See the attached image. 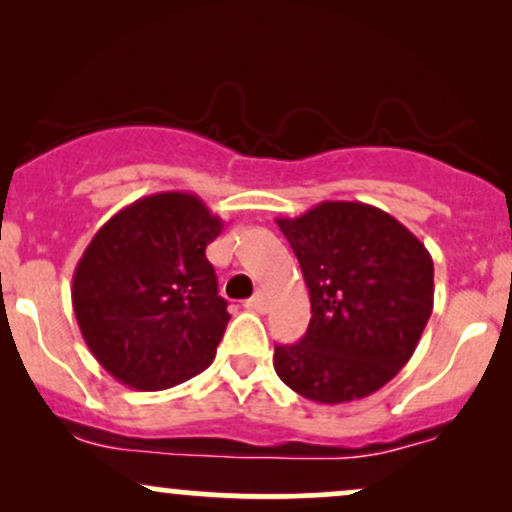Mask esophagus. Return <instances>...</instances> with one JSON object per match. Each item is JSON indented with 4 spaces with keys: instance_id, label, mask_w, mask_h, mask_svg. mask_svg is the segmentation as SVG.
Segmentation results:
<instances>
[{
    "instance_id": "obj_1",
    "label": "esophagus",
    "mask_w": 512,
    "mask_h": 512,
    "mask_svg": "<svg viewBox=\"0 0 512 512\" xmlns=\"http://www.w3.org/2000/svg\"><path fill=\"white\" fill-rule=\"evenodd\" d=\"M245 308H248L250 313H267V298H264L262 293H257V296L245 301Z\"/></svg>"
}]
</instances>
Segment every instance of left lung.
<instances>
[{"mask_svg": "<svg viewBox=\"0 0 512 512\" xmlns=\"http://www.w3.org/2000/svg\"><path fill=\"white\" fill-rule=\"evenodd\" d=\"M276 226L313 313L301 342L274 346L276 375L320 404L373 395L404 368L431 317V255L395 216L363 202H320Z\"/></svg>", "mask_w": 512, "mask_h": 512, "instance_id": "1", "label": "left lung"}]
</instances>
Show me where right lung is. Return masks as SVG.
I'll use <instances>...</instances> for the list:
<instances>
[{"instance_id": "1", "label": "right lung", "mask_w": 512, "mask_h": 512, "mask_svg": "<svg viewBox=\"0 0 512 512\" xmlns=\"http://www.w3.org/2000/svg\"><path fill=\"white\" fill-rule=\"evenodd\" d=\"M223 221L192 192H158L105 221L74 269L84 342L142 392L195 378L214 361L228 315L207 245Z\"/></svg>"}]
</instances>
